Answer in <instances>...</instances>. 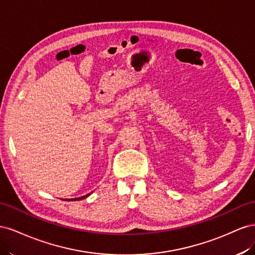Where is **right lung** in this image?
<instances>
[{
  "instance_id": "add662e5",
  "label": "right lung",
  "mask_w": 255,
  "mask_h": 255,
  "mask_svg": "<svg viewBox=\"0 0 255 255\" xmlns=\"http://www.w3.org/2000/svg\"><path fill=\"white\" fill-rule=\"evenodd\" d=\"M91 193H89V194H86V195H83V196H80V198H77V199H69V200H67V201H80V200H82V199H85V198H87V196H89Z\"/></svg>"
}]
</instances>
